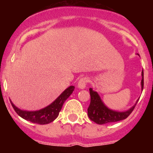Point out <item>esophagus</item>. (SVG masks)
<instances>
[{
	"label": "esophagus",
	"mask_w": 153,
	"mask_h": 153,
	"mask_svg": "<svg viewBox=\"0 0 153 153\" xmlns=\"http://www.w3.org/2000/svg\"><path fill=\"white\" fill-rule=\"evenodd\" d=\"M88 82V78L87 77H82L79 80L78 84H77V87L79 89H84L86 87V85Z\"/></svg>",
	"instance_id": "esophagus-1"
}]
</instances>
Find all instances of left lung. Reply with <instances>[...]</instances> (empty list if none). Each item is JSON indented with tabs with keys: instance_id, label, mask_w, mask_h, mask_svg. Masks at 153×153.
<instances>
[{
	"instance_id": "1",
	"label": "left lung",
	"mask_w": 153,
	"mask_h": 153,
	"mask_svg": "<svg viewBox=\"0 0 153 153\" xmlns=\"http://www.w3.org/2000/svg\"><path fill=\"white\" fill-rule=\"evenodd\" d=\"M141 76L142 79L140 85H141V91H143V71H142L141 72ZM89 91H90L91 95V102L88 108V115L90 120L97 124H105V123L124 120L131 114L139 100H137L134 105L131 106L129 109L124 111H118L108 108L102 101L97 92L94 91L91 88H89Z\"/></svg>"
}]
</instances>
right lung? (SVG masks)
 Masks as SVG:
<instances>
[{
  "label": "right lung",
  "mask_w": 153,
  "mask_h": 153,
  "mask_svg": "<svg viewBox=\"0 0 153 153\" xmlns=\"http://www.w3.org/2000/svg\"><path fill=\"white\" fill-rule=\"evenodd\" d=\"M74 88V86H69L52 103H51L45 108H42V109L37 110V111L22 110L18 108L17 106H16L11 100H10V102H11L12 105H13L16 112L25 120L41 125L48 124V123L53 121L58 117L65 101L73 93Z\"/></svg>",
  "instance_id": "obj_1"
}]
</instances>
